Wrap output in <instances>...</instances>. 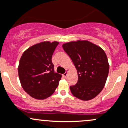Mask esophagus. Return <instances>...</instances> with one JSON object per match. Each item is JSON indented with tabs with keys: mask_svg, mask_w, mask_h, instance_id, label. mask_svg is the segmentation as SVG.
<instances>
[{
	"mask_svg": "<svg viewBox=\"0 0 128 128\" xmlns=\"http://www.w3.org/2000/svg\"><path fill=\"white\" fill-rule=\"evenodd\" d=\"M68 70H66V72L65 73H64V74H63V76L64 77H66L67 76V75H68Z\"/></svg>",
	"mask_w": 128,
	"mask_h": 128,
	"instance_id": "esophagus-1",
	"label": "esophagus"
}]
</instances>
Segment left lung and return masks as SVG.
I'll use <instances>...</instances> for the list:
<instances>
[{"mask_svg":"<svg viewBox=\"0 0 128 128\" xmlns=\"http://www.w3.org/2000/svg\"><path fill=\"white\" fill-rule=\"evenodd\" d=\"M77 69L78 82L70 86L77 98L88 101L98 95L105 85L110 69L106 53L88 40L70 42L62 45Z\"/></svg>","mask_w":128,"mask_h":128,"instance_id":"8db88e82","label":"left lung"}]
</instances>
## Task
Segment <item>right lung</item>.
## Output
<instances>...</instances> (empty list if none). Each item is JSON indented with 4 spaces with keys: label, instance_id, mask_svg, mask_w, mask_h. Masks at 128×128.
<instances>
[{
    "label": "right lung",
    "instance_id": "1",
    "mask_svg": "<svg viewBox=\"0 0 128 128\" xmlns=\"http://www.w3.org/2000/svg\"><path fill=\"white\" fill-rule=\"evenodd\" d=\"M58 42H42L30 47L21 56L18 77L24 90L31 97L44 100L59 85L61 75L54 72L52 56Z\"/></svg>",
    "mask_w": 128,
    "mask_h": 128
}]
</instances>
